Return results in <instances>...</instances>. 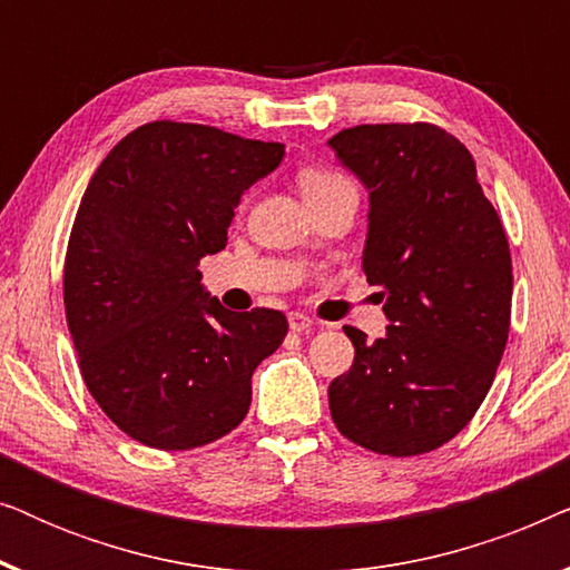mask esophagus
Segmentation results:
<instances>
[{
  "label": "esophagus",
  "mask_w": 570,
  "mask_h": 570,
  "mask_svg": "<svg viewBox=\"0 0 570 570\" xmlns=\"http://www.w3.org/2000/svg\"><path fill=\"white\" fill-rule=\"evenodd\" d=\"M287 324H291V332H308L311 326H314V322H311V316L301 314V311H293L291 316H287Z\"/></svg>",
  "instance_id": "1"
}]
</instances>
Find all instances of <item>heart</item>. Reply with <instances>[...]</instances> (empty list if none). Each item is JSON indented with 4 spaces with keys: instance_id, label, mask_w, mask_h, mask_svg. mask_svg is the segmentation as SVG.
<instances>
[{
    "instance_id": "b5f03b06",
    "label": "heart",
    "mask_w": 570,
    "mask_h": 570,
    "mask_svg": "<svg viewBox=\"0 0 570 570\" xmlns=\"http://www.w3.org/2000/svg\"><path fill=\"white\" fill-rule=\"evenodd\" d=\"M298 181H301V189L306 197H316V194L330 191V189H334V186L350 184L347 176H342L340 170H332V168H306V170H301Z\"/></svg>"
}]
</instances>
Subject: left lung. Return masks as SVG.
Masks as SVG:
<instances>
[{"mask_svg":"<svg viewBox=\"0 0 570 570\" xmlns=\"http://www.w3.org/2000/svg\"><path fill=\"white\" fill-rule=\"evenodd\" d=\"M368 189L363 272L384 287L386 334L345 326L355 361L330 384L337 431L415 456L474 417L511 326L509 238L466 147L435 124H361L330 139Z\"/></svg>","mask_w":570,"mask_h":570,"instance_id":"left-lung-1","label":"left lung"}]
</instances>
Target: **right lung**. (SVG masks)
I'll list each match as a JSON object with an SVG mask.
<instances>
[{"instance_id":"obj_1","label":"right lung","mask_w":570,"mask_h":570,"mask_svg":"<svg viewBox=\"0 0 570 570\" xmlns=\"http://www.w3.org/2000/svg\"><path fill=\"white\" fill-rule=\"evenodd\" d=\"M285 145L205 124L150 121L92 174L65 259V311L85 386L129 439L186 451L223 439L252 373L283 345V311H228L202 285L240 194Z\"/></svg>"}]
</instances>
